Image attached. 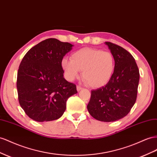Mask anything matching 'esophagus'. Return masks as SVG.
<instances>
[{
  "mask_svg": "<svg viewBox=\"0 0 157 157\" xmlns=\"http://www.w3.org/2000/svg\"><path fill=\"white\" fill-rule=\"evenodd\" d=\"M82 89V88L80 86H77V91L78 92V91H80V90H81Z\"/></svg>",
  "mask_w": 157,
  "mask_h": 157,
  "instance_id": "1",
  "label": "esophagus"
}]
</instances>
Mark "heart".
Returning a JSON list of instances; mask_svg holds the SVG:
<instances>
[{
	"label": "heart",
	"instance_id": "b5f03b06",
	"mask_svg": "<svg viewBox=\"0 0 157 157\" xmlns=\"http://www.w3.org/2000/svg\"><path fill=\"white\" fill-rule=\"evenodd\" d=\"M61 67L67 78L74 80L82 77L89 86L98 88L105 86L115 70V59L112 53L94 48H82L71 55V59L63 58Z\"/></svg>",
	"mask_w": 157,
	"mask_h": 157
}]
</instances>
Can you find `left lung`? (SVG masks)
Returning <instances> with one entry per match:
<instances>
[{
    "instance_id": "left-lung-1",
    "label": "left lung",
    "mask_w": 157,
    "mask_h": 157,
    "mask_svg": "<svg viewBox=\"0 0 157 157\" xmlns=\"http://www.w3.org/2000/svg\"><path fill=\"white\" fill-rule=\"evenodd\" d=\"M115 59V70L104 86L91 91L87 105L96 120L110 122L128 115L137 99L139 71L135 59L120 46L105 42Z\"/></svg>"
}]
</instances>
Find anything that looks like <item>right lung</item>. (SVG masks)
<instances>
[{
	"instance_id": "obj_1",
	"label": "right lung",
	"mask_w": 157,
	"mask_h": 157,
	"mask_svg": "<svg viewBox=\"0 0 157 157\" xmlns=\"http://www.w3.org/2000/svg\"><path fill=\"white\" fill-rule=\"evenodd\" d=\"M72 45L49 38L25 55L17 75L20 106L33 120L44 122L59 119L66 109L67 100L77 93V87L63 77L61 61Z\"/></svg>"
}]
</instances>
